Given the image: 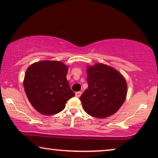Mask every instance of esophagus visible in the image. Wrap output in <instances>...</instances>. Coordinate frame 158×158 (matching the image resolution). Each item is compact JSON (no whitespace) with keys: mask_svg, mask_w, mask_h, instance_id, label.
I'll return each instance as SVG.
<instances>
[{"mask_svg":"<svg viewBox=\"0 0 158 158\" xmlns=\"http://www.w3.org/2000/svg\"><path fill=\"white\" fill-rule=\"evenodd\" d=\"M81 94H82L81 91H77V92L75 93V96L77 97V98H79V97L81 96Z\"/></svg>","mask_w":158,"mask_h":158,"instance_id":"esophagus-1","label":"esophagus"}]
</instances>
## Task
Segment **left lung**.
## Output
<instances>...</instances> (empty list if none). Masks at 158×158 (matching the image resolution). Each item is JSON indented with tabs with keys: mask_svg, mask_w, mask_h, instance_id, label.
I'll return each instance as SVG.
<instances>
[{
	"mask_svg": "<svg viewBox=\"0 0 158 158\" xmlns=\"http://www.w3.org/2000/svg\"><path fill=\"white\" fill-rule=\"evenodd\" d=\"M88 87L80 97L86 113L103 118L115 114L124 103L127 84L116 69L102 63L87 69Z\"/></svg>",
	"mask_w": 158,
	"mask_h": 158,
	"instance_id": "obj_1",
	"label": "left lung"
}]
</instances>
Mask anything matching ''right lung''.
Returning a JSON list of instances; mask_svg holds the SVG:
<instances>
[{"label":"right lung","instance_id":"add662e5","mask_svg":"<svg viewBox=\"0 0 158 158\" xmlns=\"http://www.w3.org/2000/svg\"><path fill=\"white\" fill-rule=\"evenodd\" d=\"M68 67L60 61L35 62L26 71L23 87L32 106L40 114L53 115L75 96L66 78Z\"/></svg>","mask_w":158,"mask_h":158}]
</instances>
